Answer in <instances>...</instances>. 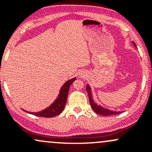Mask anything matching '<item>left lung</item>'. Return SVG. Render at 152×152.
I'll use <instances>...</instances> for the list:
<instances>
[{"instance_id":"8db88e82","label":"left lung","mask_w":152,"mask_h":152,"mask_svg":"<svg viewBox=\"0 0 152 152\" xmlns=\"http://www.w3.org/2000/svg\"><path fill=\"white\" fill-rule=\"evenodd\" d=\"M134 46H136V44L134 43ZM86 90L87 92H88V97H89V102H90V104L91 108L93 109V110L95 111L96 114H98L99 115H102V116H111V115H115V114H121V111H119V112H116V111H111V110L104 109V108L100 106H97L96 104L94 102L93 99L91 98V88L88 85H87L86 86Z\"/></svg>"}]
</instances>
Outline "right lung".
I'll list each match as a JSON object with an SVG mask.
<instances>
[{"label":"right lung","mask_w":152,"mask_h":152,"mask_svg":"<svg viewBox=\"0 0 152 152\" xmlns=\"http://www.w3.org/2000/svg\"><path fill=\"white\" fill-rule=\"evenodd\" d=\"M76 79V78H72V79L69 80V81H66V83H64V86L61 87V88L60 94H59L58 99H57L55 101V102H54L51 106H50L48 108H47V109L37 113L28 112V111H26V112L31 114H34L35 116H40V117L46 118H51L60 114L63 111V110H64V106H65L66 104V101H67V97L68 94H69V88H70V86L71 85V83H72Z\"/></svg>","instance_id":"obj_1"}]
</instances>
